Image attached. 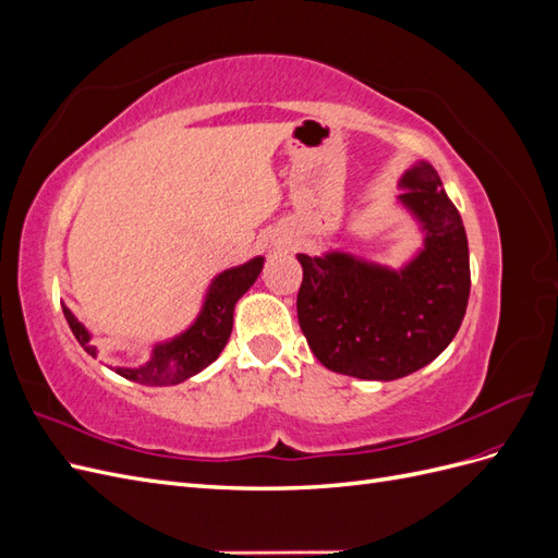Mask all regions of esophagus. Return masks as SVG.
Returning <instances> with one entry per match:
<instances>
[{
	"mask_svg": "<svg viewBox=\"0 0 558 558\" xmlns=\"http://www.w3.org/2000/svg\"><path fill=\"white\" fill-rule=\"evenodd\" d=\"M298 242H295V238H277L275 240V246L277 248H293Z\"/></svg>",
	"mask_w": 558,
	"mask_h": 558,
	"instance_id": "obj_1",
	"label": "esophagus"
}]
</instances>
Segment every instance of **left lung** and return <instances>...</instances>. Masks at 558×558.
<instances>
[{
    "instance_id": "8db88e82",
    "label": "left lung",
    "mask_w": 558,
    "mask_h": 558,
    "mask_svg": "<svg viewBox=\"0 0 558 558\" xmlns=\"http://www.w3.org/2000/svg\"><path fill=\"white\" fill-rule=\"evenodd\" d=\"M400 205L424 244L400 269L328 251L298 253V320L332 373L391 381L435 361L461 328L470 295L468 238L459 209L426 160L402 174Z\"/></svg>"
}]
</instances>
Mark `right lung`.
I'll use <instances>...</instances> for the list:
<instances>
[{"mask_svg": "<svg viewBox=\"0 0 558 558\" xmlns=\"http://www.w3.org/2000/svg\"><path fill=\"white\" fill-rule=\"evenodd\" d=\"M265 258L256 256L244 265L223 269L209 283L205 302L193 324L167 342H158L150 351V359L134 367H116V373L144 386H174L189 377L202 373L211 365L228 344L232 332V314L238 300L251 289L258 279ZM66 324H70L76 342L86 349L90 356H97V347L90 342V332L72 314V310L62 305Z\"/></svg>", "mask_w": 558, "mask_h": 558, "instance_id": "obj_1", "label": "right lung"}]
</instances>
